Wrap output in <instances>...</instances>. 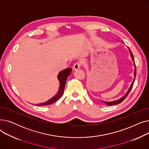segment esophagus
<instances>
[{"label":"esophagus","instance_id":"34e87169","mask_svg":"<svg viewBox=\"0 0 149 149\" xmlns=\"http://www.w3.org/2000/svg\"><path fill=\"white\" fill-rule=\"evenodd\" d=\"M81 65H82L81 62L77 61V62H76L74 63V65L73 66V69L74 70H77L78 69H79L81 66Z\"/></svg>","mask_w":149,"mask_h":149}]
</instances>
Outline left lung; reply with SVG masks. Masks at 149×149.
<instances>
[{"label":"left lung","mask_w":149,"mask_h":149,"mask_svg":"<svg viewBox=\"0 0 149 149\" xmlns=\"http://www.w3.org/2000/svg\"><path fill=\"white\" fill-rule=\"evenodd\" d=\"M129 51H130V56H131V57H132V60H133V61H134V66H135V69H134V80H133V81H132V84H131V85H130V88H129V90L127 91V93H126V94H125L122 98H121L120 99H119V100H116V101H111V102H106V101H102V102H103L104 103H105L107 106H112V105H116V104H120V103H121L122 101L126 98V97H127V96L128 95V94L129 93V92H130V91H131V89H132V88H133V86H134V81H135V77H136V66H135V61H134V55H133V54H132V52H131V51H130V49H129Z\"/></svg>","instance_id":"1"}]
</instances>
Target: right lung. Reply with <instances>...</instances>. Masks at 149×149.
<instances>
[{"label": "right lung", "instance_id": "right-lung-1", "mask_svg": "<svg viewBox=\"0 0 149 149\" xmlns=\"http://www.w3.org/2000/svg\"><path fill=\"white\" fill-rule=\"evenodd\" d=\"M71 72H72V68H70L64 69L63 70H62V71L60 72L57 76V78H58V79L60 82V87H59V89H58V91L57 94L54 97H53L52 98H51L50 100H49L48 101H46V102L38 104L36 105L38 106H46V105L52 104L54 102H55V101H57L62 95L63 93L68 77L69 75V74Z\"/></svg>", "mask_w": 149, "mask_h": 149}]
</instances>
